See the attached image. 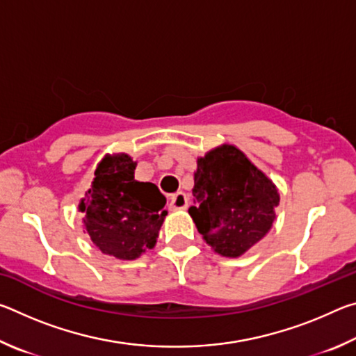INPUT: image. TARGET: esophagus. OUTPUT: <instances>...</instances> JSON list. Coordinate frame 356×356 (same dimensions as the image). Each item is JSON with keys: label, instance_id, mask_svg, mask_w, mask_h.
<instances>
[{"label": "esophagus", "instance_id": "34e87169", "mask_svg": "<svg viewBox=\"0 0 356 356\" xmlns=\"http://www.w3.org/2000/svg\"><path fill=\"white\" fill-rule=\"evenodd\" d=\"M186 204H188V200H186V195L184 191H177L176 195H172L168 200V206H170L171 210H184Z\"/></svg>", "mask_w": 356, "mask_h": 356}]
</instances>
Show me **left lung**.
<instances>
[{
    "label": "left lung",
    "instance_id": "left-lung-1",
    "mask_svg": "<svg viewBox=\"0 0 356 356\" xmlns=\"http://www.w3.org/2000/svg\"><path fill=\"white\" fill-rule=\"evenodd\" d=\"M188 213L197 231L225 257H238L265 237L280 193L242 150L222 144L197 159Z\"/></svg>",
    "mask_w": 356,
    "mask_h": 356
}]
</instances>
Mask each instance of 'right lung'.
I'll list each match as a JSON object with an SVG mask.
<instances>
[{"label":"right lung","mask_w":356,"mask_h":356,"mask_svg":"<svg viewBox=\"0 0 356 356\" xmlns=\"http://www.w3.org/2000/svg\"><path fill=\"white\" fill-rule=\"evenodd\" d=\"M135 168L136 161L127 154L105 155L78 206L92 243L122 261L154 248L168 215L159 186L135 180Z\"/></svg>","instance_id":"add662e5"}]
</instances>
